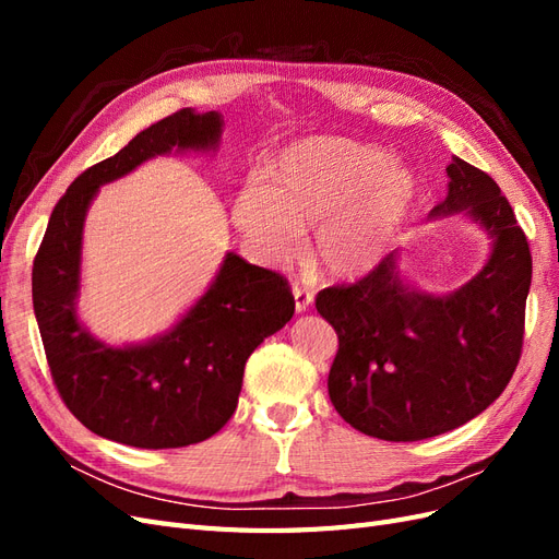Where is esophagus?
<instances>
[{
    "label": "esophagus",
    "mask_w": 559,
    "mask_h": 559,
    "mask_svg": "<svg viewBox=\"0 0 559 559\" xmlns=\"http://www.w3.org/2000/svg\"><path fill=\"white\" fill-rule=\"evenodd\" d=\"M294 300H296V312H306L310 306H312V300H314V294H312V289H308L306 284H294Z\"/></svg>",
    "instance_id": "obj_1"
}]
</instances>
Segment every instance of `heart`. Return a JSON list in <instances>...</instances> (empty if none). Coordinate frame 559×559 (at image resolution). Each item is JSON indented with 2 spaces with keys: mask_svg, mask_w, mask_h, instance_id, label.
I'll return each mask as SVG.
<instances>
[{
  "mask_svg": "<svg viewBox=\"0 0 559 559\" xmlns=\"http://www.w3.org/2000/svg\"><path fill=\"white\" fill-rule=\"evenodd\" d=\"M419 183L380 146L317 138L286 148L267 181L233 200V224L270 265L296 261L314 230V259L333 277L378 267L415 207Z\"/></svg>",
  "mask_w": 559,
  "mask_h": 559,
  "instance_id": "b5f03b06",
  "label": "heart"
}]
</instances>
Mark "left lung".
Wrapping results in <instances>:
<instances>
[{
    "mask_svg": "<svg viewBox=\"0 0 559 559\" xmlns=\"http://www.w3.org/2000/svg\"><path fill=\"white\" fill-rule=\"evenodd\" d=\"M448 198L431 216L464 212L492 238V257L462 289L421 294L396 257L354 284L317 294L337 333L329 396L347 425L408 443L480 415L511 382L524 337L532 253L497 181L462 158L448 165Z\"/></svg>",
    "mask_w": 559,
    "mask_h": 559,
    "instance_id": "1",
    "label": "left lung"
}]
</instances>
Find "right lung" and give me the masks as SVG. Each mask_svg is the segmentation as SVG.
Segmentation results:
<instances>
[{
	"mask_svg": "<svg viewBox=\"0 0 559 559\" xmlns=\"http://www.w3.org/2000/svg\"><path fill=\"white\" fill-rule=\"evenodd\" d=\"M222 128L216 111L179 109L79 175L48 218L32 267L46 361L70 413L109 441L144 450L207 441L238 408L249 354L294 317L289 282L230 251L205 296L156 341L109 347L79 324L83 218L99 186L175 146L214 148Z\"/></svg>",
	"mask_w": 559,
	"mask_h": 559,
	"instance_id": "1",
	"label": "right lung"
}]
</instances>
